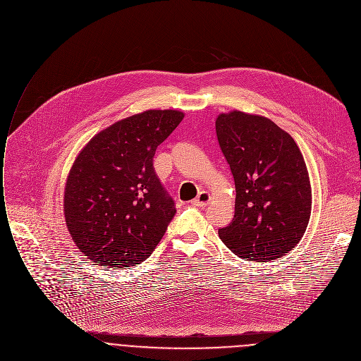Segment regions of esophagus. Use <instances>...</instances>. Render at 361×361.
Instances as JSON below:
<instances>
[{
  "label": "esophagus",
  "mask_w": 361,
  "mask_h": 361,
  "mask_svg": "<svg viewBox=\"0 0 361 361\" xmlns=\"http://www.w3.org/2000/svg\"><path fill=\"white\" fill-rule=\"evenodd\" d=\"M210 200H212L210 195H209L207 192L202 190V192L197 195V197H196L192 203H193L195 206H197V207H206V206L210 203Z\"/></svg>",
  "instance_id": "esophagus-1"
}]
</instances>
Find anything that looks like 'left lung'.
I'll use <instances>...</instances> for the list:
<instances>
[{
	"mask_svg": "<svg viewBox=\"0 0 361 361\" xmlns=\"http://www.w3.org/2000/svg\"><path fill=\"white\" fill-rule=\"evenodd\" d=\"M217 138L235 182L233 221L219 230L237 256L270 262L302 238L312 190L294 138L274 121L231 111L216 119Z\"/></svg>",
	"mask_w": 361,
	"mask_h": 361,
	"instance_id": "left-lung-1",
	"label": "left lung"
}]
</instances>
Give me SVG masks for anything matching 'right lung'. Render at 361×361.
<instances>
[{
    "label": "right lung",
    "mask_w": 361,
    "mask_h": 361,
    "mask_svg": "<svg viewBox=\"0 0 361 361\" xmlns=\"http://www.w3.org/2000/svg\"><path fill=\"white\" fill-rule=\"evenodd\" d=\"M185 114L149 109L95 134L77 155L64 188V219L92 262L126 269L145 260L175 216L152 158Z\"/></svg>",
    "instance_id": "add662e5"
}]
</instances>
